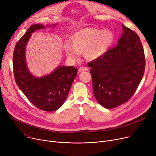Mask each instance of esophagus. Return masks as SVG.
Here are the masks:
<instances>
[{"label":"esophagus","instance_id":"34e87169","mask_svg":"<svg viewBox=\"0 0 156 156\" xmlns=\"http://www.w3.org/2000/svg\"><path fill=\"white\" fill-rule=\"evenodd\" d=\"M88 68L87 67H85V66H82V67H80L78 69L79 72H83V71H88Z\"/></svg>","mask_w":156,"mask_h":156}]
</instances>
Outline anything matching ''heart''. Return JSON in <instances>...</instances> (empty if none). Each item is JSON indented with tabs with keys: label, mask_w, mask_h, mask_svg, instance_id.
Segmentation results:
<instances>
[{
	"label": "heart",
	"mask_w": 156,
	"mask_h": 156,
	"mask_svg": "<svg viewBox=\"0 0 156 156\" xmlns=\"http://www.w3.org/2000/svg\"><path fill=\"white\" fill-rule=\"evenodd\" d=\"M114 39V34L111 30L86 28L72 35L71 44L65 43L64 49L69 59H78L80 53L85 52L87 59H95L108 51Z\"/></svg>",
	"instance_id": "b5f03b06"
}]
</instances>
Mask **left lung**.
<instances>
[{
  "label": "left lung",
  "mask_w": 156,
  "mask_h": 156,
  "mask_svg": "<svg viewBox=\"0 0 156 156\" xmlns=\"http://www.w3.org/2000/svg\"><path fill=\"white\" fill-rule=\"evenodd\" d=\"M122 27L123 34L118 45L88 63L94 96L107 109L128 101L145 71V58L140 38L132 30Z\"/></svg>",
  "instance_id": "1"
}]
</instances>
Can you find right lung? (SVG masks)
Segmentation results:
<instances>
[{"label": "right lung", "mask_w": 156, "mask_h": 156, "mask_svg": "<svg viewBox=\"0 0 156 156\" xmlns=\"http://www.w3.org/2000/svg\"><path fill=\"white\" fill-rule=\"evenodd\" d=\"M44 28L43 24L30 27L16 44L12 64L16 83L29 101L39 109L51 112L61 108L66 99L78 69L74 66H59L43 77L31 75L25 61L26 45L31 33Z\"/></svg>", "instance_id": "obj_1"}]
</instances>
